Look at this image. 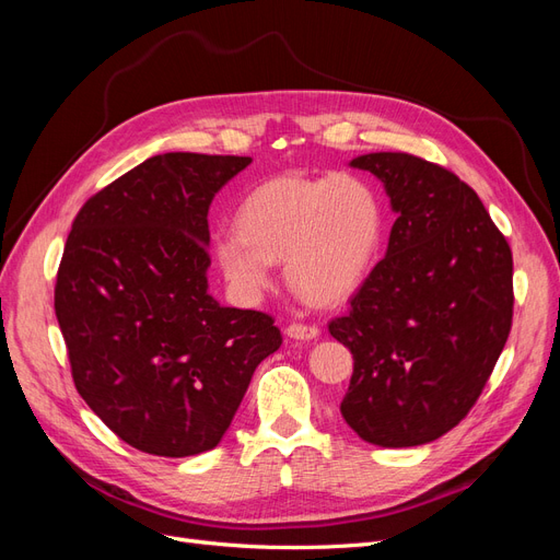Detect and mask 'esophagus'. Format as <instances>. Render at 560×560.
<instances>
[{
  "label": "esophagus",
  "instance_id": "1",
  "mask_svg": "<svg viewBox=\"0 0 560 560\" xmlns=\"http://www.w3.org/2000/svg\"><path fill=\"white\" fill-rule=\"evenodd\" d=\"M287 336L296 338V341H313V338L319 336V327H315V325H299V322H294V325L287 327Z\"/></svg>",
  "mask_w": 560,
  "mask_h": 560
}]
</instances>
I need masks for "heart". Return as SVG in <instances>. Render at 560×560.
I'll list each match as a JSON object with an SVG mask.
<instances>
[{
  "mask_svg": "<svg viewBox=\"0 0 560 560\" xmlns=\"http://www.w3.org/2000/svg\"><path fill=\"white\" fill-rule=\"evenodd\" d=\"M238 231L214 235V257L243 301L264 294L276 259L294 290L319 306L366 280L383 241L376 191L352 175L266 179L243 198Z\"/></svg>",
  "mask_w": 560,
  "mask_h": 560,
  "instance_id": "obj_1",
  "label": "heart"
}]
</instances>
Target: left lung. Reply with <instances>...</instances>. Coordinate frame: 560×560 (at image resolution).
I'll return each instance as SVG.
<instances>
[{"label":"left lung","instance_id":"obj_1","mask_svg":"<svg viewBox=\"0 0 560 560\" xmlns=\"http://www.w3.org/2000/svg\"><path fill=\"white\" fill-rule=\"evenodd\" d=\"M397 214L385 257L329 322L354 369L341 416L364 442L409 448L460 422L512 329V249L446 167L401 151L350 161Z\"/></svg>","mask_w":560,"mask_h":560}]
</instances>
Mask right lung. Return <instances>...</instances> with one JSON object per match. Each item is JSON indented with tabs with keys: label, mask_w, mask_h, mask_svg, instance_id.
I'll return each instance as SVG.
<instances>
[{
	"label": "right lung",
	"mask_w": 560,
	"mask_h": 560,
	"mask_svg": "<svg viewBox=\"0 0 560 560\" xmlns=\"http://www.w3.org/2000/svg\"><path fill=\"white\" fill-rule=\"evenodd\" d=\"M249 156H151L86 200L67 235L56 317L79 395L142 453L214 448L254 369L282 336L273 317L208 292L212 198Z\"/></svg>",
	"instance_id": "obj_1"
}]
</instances>
